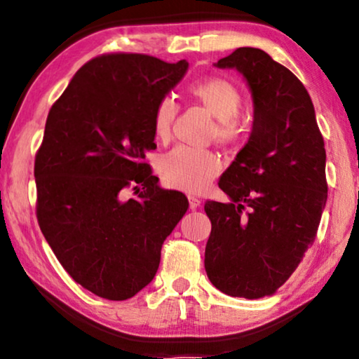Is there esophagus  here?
Returning a JSON list of instances; mask_svg holds the SVG:
<instances>
[{
	"label": "esophagus",
	"instance_id": "1",
	"mask_svg": "<svg viewBox=\"0 0 359 359\" xmlns=\"http://www.w3.org/2000/svg\"><path fill=\"white\" fill-rule=\"evenodd\" d=\"M189 208L191 209H198L199 208V205H201V199H198V198H194V196H189Z\"/></svg>",
	"mask_w": 359,
	"mask_h": 359
}]
</instances>
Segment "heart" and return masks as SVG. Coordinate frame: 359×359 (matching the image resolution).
<instances>
[{"instance_id": "b5f03b06", "label": "heart", "mask_w": 359, "mask_h": 359, "mask_svg": "<svg viewBox=\"0 0 359 359\" xmlns=\"http://www.w3.org/2000/svg\"><path fill=\"white\" fill-rule=\"evenodd\" d=\"M191 96L214 117V139L222 145H232L242 139L245 124L237 117L242 106V95L232 83L222 78H209L189 88ZM178 106L171 97H165L156 106L154 130L160 140L171 135ZM220 163L212 151L176 147L160 161L161 178L171 188L186 193H201L219 173Z\"/></svg>"}]
</instances>
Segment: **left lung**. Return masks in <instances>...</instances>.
Listing matches in <instances>:
<instances>
[{
    "mask_svg": "<svg viewBox=\"0 0 359 359\" xmlns=\"http://www.w3.org/2000/svg\"><path fill=\"white\" fill-rule=\"evenodd\" d=\"M214 65L247 81L253 124L219 180L230 203L204 205L205 273L227 296H273L316 240L328 189L323 139L307 90L266 52L240 47Z\"/></svg>",
    "mask_w": 359,
    "mask_h": 359,
    "instance_id": "obj_1",
    "label": "left lung"
}]
</instances>
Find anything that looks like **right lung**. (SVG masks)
Here are the masks:
<instances>
[{
	"label": "right lung",
	"mask_w": 359,
	"mask_h": 359,
	"mask_svg": "<svg viewBox=\"0 0 359 359\" xmlns=\"http://www.w3.org/2000/svg\"><path fill=\"white\" fill-rule=\"evenodd\" d=\"M188 67L142 53L96 57L48 112L34 165L37 220L65 271L100 297L126 301L150 284L189 208L144 161L156 149V106Z\"/></svg>",
	"instance_id": "1"
}]
</instances>
